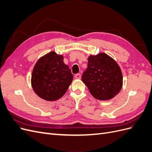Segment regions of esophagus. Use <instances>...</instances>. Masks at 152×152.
Instances as JSON below:
<instances>
[{
	"mask_svg": "<svg viewBox=\"0 0 152 152\" xmlns=\"http://www.w3.org/2000/svg\"><path fill=\"white\" fill-rule=\"evenodd\" d=\"M75 78L76 79H80L81 78V75L80 74V73H77V74H76L75 75Z\"/></svg>",
	"mask_w": 152,
	"mask_h": 152,
	"instance_id": "esophagus-1",
	"label": "esophagus"
}]
</instances>
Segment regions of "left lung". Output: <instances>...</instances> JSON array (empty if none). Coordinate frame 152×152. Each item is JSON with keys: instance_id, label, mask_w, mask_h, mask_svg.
<instances>
[{"instance_id": "8db88e82", "label": "left lung", "mask_w": 152, "mask_h": 152, "mask_svg": "<svg viewBox=\"0 0 152 152\" xmlns=\"http://www.w3.org/2000/svg\"><path fill=\"white\" fill-rule=\"evenodd\" d=\"M82 80L93 97L109 100L121 91L123 85L121 69L116 61L104 53L90 55Z\"/></svg>"}]
</instances>
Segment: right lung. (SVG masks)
Instances as JSON below:
<instances>
[{"instance_id": "1", "label": "right lung", "mask_w": 152, "mask_h": 152, "mask_svg": "<svg viewBox=\"0 0 152 152\" xmlns=\"http://www.w3.org/2000/svg\"><path fill=\"white\" fill-rule=\"evenodd\" d=\"M63 58V55L51 51L35 63L31 84L35 94L42 99L49 102L60 99L71 84L73 75Z\"/></svg>"}]
</instances>
